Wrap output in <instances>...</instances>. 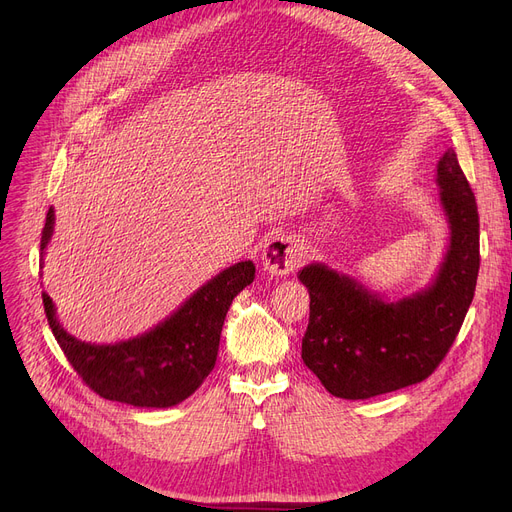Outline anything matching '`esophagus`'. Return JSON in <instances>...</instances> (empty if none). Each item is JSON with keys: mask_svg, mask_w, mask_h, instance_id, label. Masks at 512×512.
<instances>
[{"mask_svg": "<svg viewBox=\"0 0 512 512\" xmlns=\"http://www.w3.org/2000/svg\"><path fill=\"white\" fill-rule=\"evenodd\" d=\"M263 267L272 276H286L303 259V247L292 236L276 234L267 238L263 247Z\"/></svg>", "mask_w": 512, "mask_h": 512, "instance_id": "1", "label": "esophagus"}]
</instances>
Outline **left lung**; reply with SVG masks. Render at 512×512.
<instances>
[{
	"instance_id": "8db88e82",
	"label": "left lung",
	"mask_w": 512,
	"mask_h": 512,
	"mask_svg": "<svg viewBox=\"0 0 512 512\" xmlns=\"http://www.w3.org/2000/svg\"><path fill=\"white\" fill-rule=\"evenodd\" d=\"M436 182L450 245L425 290L390 303L324 263L299 272L311 299L301 357L338 398L363 400L423 382L463 326L479 272V213L452 149L438 161Z\"/></svg>"
}]
</instances>
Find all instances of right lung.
Returning a JSON list of instances; mask_svg holds the SVG:
<instances>
[{"label":"right lung","mask_w":512,"mask_h":512,"mask_svg":"<svg viewBox=\"0 0 512 512\" xmlns=\"http://www.w3.org/2000/svg\"><path fill=\"white\" fill-rule=\"evenodd\" d=\"M53 222L49 207L41 251L53 234ZM253 280V261H240L203 284L159 326L116 344H89L70 336L47 292L43 307L66 359L93 392L132 407L168 409L191 396L211 373L226 313L236 294Z\"/></svg>","instance_id":"1"}]
</instances>
